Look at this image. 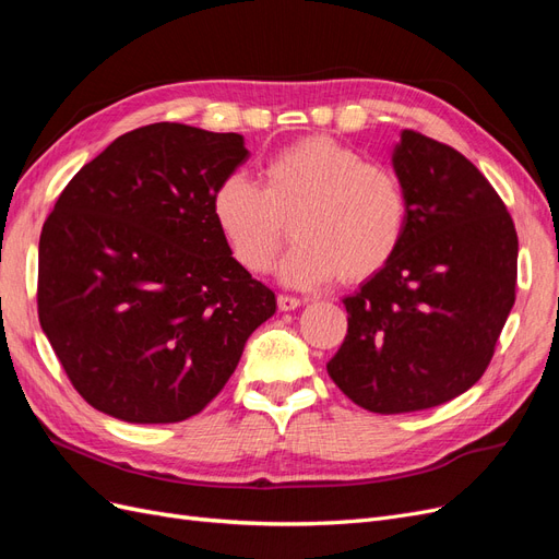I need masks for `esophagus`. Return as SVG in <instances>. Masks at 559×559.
I'll list each match as a JSON object with an SVG mask.
<instances>
[{"instance_id": "obj_1", "label": "esophagus", "mask_w": 559, "mask_h": 559, "mask_svg": "<svg viewBox=\"0 0 559 559\" xmlns=\"http://www.w3.org/2000/svg\"><path fill=\"white\" fill-rule=\"evenodd\" d=\"M304 301L299 297H293V295H278V309L281 311H295L299 309Z\"/></svg>"}]
</instances>
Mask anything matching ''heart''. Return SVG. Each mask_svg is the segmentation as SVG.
I'll return each mask as SVG.
<instances>
[{
    "mask_svg": "<svg viewBox=\"0 0 559 559\" xmlns=\"http://www.w3.org/2000/svg\"><path fill=\"white\" fill-rule=\"evenodd\" d=\"M211 215L231 260L248 274L274 266L290 223L297 243L281 264L283 283L316 287L336 274L359 283L400 250L408 194L392 167L313 134L269 157L262 186L241 171L227 174L211 194Z\"/></svg>",
    "mask_w": 559,
    "mask_h": 559,
    "instance_id": "obj_1",
    "label": "heart"
}]
</instances>
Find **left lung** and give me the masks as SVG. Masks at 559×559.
Segmentation results:
<instances>
[{"instance_id": "obj_1", "label": "left lung", "mask_w": 559, "mask_h": 559, "mask_svg": "<svg viewBox=\"0 0 559 559\" xmlns=\"http://www.w3.org/2000/svg\"><path fill=\"white\" fill-rule=\"evenodd\" d=\"M408 194L394 258L344 299L348 334L328 373L371 413L445 404L488 369L513 301L518 234L469 159L404 130L392 153Z\"/></svg>"}]
</instances>
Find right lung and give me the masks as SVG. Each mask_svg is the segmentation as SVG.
<instances>
[{
	"mask_svg": "<svg viewBox=\"0 0 559 559\" xmlns=\"http://www.w3.org/2000/svg\"><path fill=\"white\" fill-rule=\"evenodd\" d=\"M241 134L155 122L71 178L39 239L41 330L81 397L139 425L204 411L276 297L231 260L211 194Z\"/></svg>",
	"mask_w": 559,
	"mask_h": 559,
	"instance_id": "1",
	"label": "right lung"
}]
</instances>
